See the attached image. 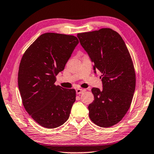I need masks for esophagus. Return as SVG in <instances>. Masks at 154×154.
Wrapping results in <instances>:
<instances>
[{"label": "esophagus", "instance_id": "obj_1", "mask_svg": "<svg viewBox=\"0 0 154 154\" xmlns=\"http://www.w3.org/2000/svg\"><path fill=\"white\" fill-rule=\"evenodd\" d=\"M83 91H84V90L82 89H76V93L77 95L81 94V93H82Z\"/></svg>", "mask_w": 154, "mask_h": 154}]
</instances>
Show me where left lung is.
Returning <instances> with one entry per match:
<instances>
[{"mask_svg":"<svg viewBox=\"0 0 154 154\" xmlns=\"http://www.w3.org/2000/svg\"><path fill=\"white\" fill-rule=\"evenodd\" d=\"M81 45L101 72L103 89L93 87L94 101L88 106L91 121L109 128L121 121L130 107L135 88V74L130 54L118 33L107 28L77 34Z\"/></svg>","mask_w":154,"mask_h":154,"instance_id":"8db88e82","label":"left lung"}]
</instances>
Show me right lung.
I'll return each mask as SVG.
<instances>
[{
    "label": "right lung",
    "instance_id": "1",
    "mask_svg": "<svg viewBox=\"0 0 154 154\" xmlns=\"http://www.w3.org/2000/svg\"><path fill=\"white\" fill-rule=\"evenodd\" d=\"M79 43L73 35L47 32L36 39L24 53L18 73V85L24 107L45 128L53 129L69 119L76 93L55 85Z\"/></svg>",
    "mask_w": 154,
    "mask_h": 154
}]
</instances>
